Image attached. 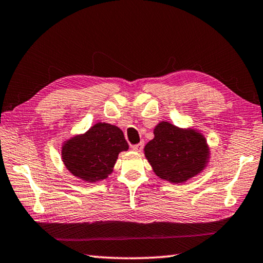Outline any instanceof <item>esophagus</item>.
Listing matches in <instances>:
<instances>
[{"label":"esophagus","mask_w":263,"mask_h":263,"mask_svg":"<svg viewBox=\"0 0 263 263\" xmlns=\"http://www.w3.org/2000/svg\"><path fill=\"white\" fill-rule=\"evenodd\" d=\"M131 148H132V151H135L137 153H140L142 151V148H143V143L142 142L141 143H138V145L132 146Z\"/></svg>","instance_id":"34e87169"}]
</instances>
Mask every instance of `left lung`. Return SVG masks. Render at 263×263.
Here are the masks:
<instances>
[{"label": "left lung", "mask_w": 263, "mask_h": 263, "mask_svg": "<svg viewBox=\"0 0 263 263\" xmlns=\"http://www.w3.org/2000/svg\"><path fill=\"white\" fill-rule=\"evenodd\" d=\"M143 152L156 176L176 184L202 173L211 158L210 146L202 132L165 121L154 128V139Z\"/></svg>", "instance_id": "8db88e82"}]
</instances>
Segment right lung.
<instances>
[{"label": "right lung", "mask_w": 263, "mask_h": 263, "mask_svg": "<svg viewBox=\"0 0 263 263\" xmlns=\"http://www.w3.org/2000/svg\"><path fill=\"white\" fill-rule=\"evenodd\" d=\"M127 149L128 145L120 127L98 122L86 132L64 141L61 159L75 178L96 183L111 174L118 154Z\"/></svg>", "instance_id": "1"}]
</instances>
